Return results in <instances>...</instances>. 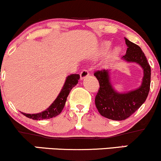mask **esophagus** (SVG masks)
Segmentation results:
<instances>
[{
    "mask_svg": "<svg viewBox=\"0 0 161 161\" xmlns=\"http://www.w3.org/2000/svg\"><path fill=\"white\" fill-rule=\"evenodd\" d=\"M89 74H90V72H89V70H88V69H85L82 70V72H81V73H80L81 79L86 78V77L88 76V75H89Z\"/></svg>",
    "mask_w": 161,
    "mask_h": 161,
    "instance_id": "obj_1",
    "label": "esophagus"
}]
</instances>
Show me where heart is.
I'll return each instance as SVG.
<instances>
[{"mask_svg": "<svg viewBox=\"0 0 161 161\" xmlns=\"http://www.w3.org/2000/svg\"><path fill=\"white\" fill-rule=\"evenodd\" d=\"M110 42H105V43L104 44V47H103V51H108V50L109 49V47H110ZM119 51H120V50H119V47H116V48L114 50V51H113V53H112L113 56H114V57L117 56V55L119 54Z\"/></svg>", "mask_w": 161, "mask_h": 161, "instance_id": "1", "label": "heart"}]
</instances>
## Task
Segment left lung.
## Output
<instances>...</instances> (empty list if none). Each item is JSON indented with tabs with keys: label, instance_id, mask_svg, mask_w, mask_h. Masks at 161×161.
<instances>
[{
	"label": "left lung",
	"instance_id": "left-lung-1",
	"mask_svg": "<svg viewBox=\"0 0 161 161\" xmlns=\"http://www.w3.org/2000/svg\"><path fill=\"white\" fill-rule=\"evenodd\" d=\"M128 46L123 57L128 62H136L144 69V77L140 88L129 93L119 94L113 89L108 70L95 71L100 88L95 96V105L101 116L113 120H124L133 114L145 101L151 85V66L139 46L125 38Z\"/></svg>",
	"mask_w": 161,
	"mask_h": 161
}]
</instances>
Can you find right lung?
Wrapping results in <instances>:
<instances>
[{"instance_id":"1","label":"right lung","mask_w":161,"mask_h":161,"mask_svg":"<svg viewBox=\"0 0 161 161\" xmlns=\"http://www.w3.org/2000/svg\"><path fill=\"white\" fill-rule=\"evenodd\" d=\"M79 78H80V76H79V74H72L69 75L66 78L65 84H64L59 95L57 96L55 101L52 103V104L45 111L36 114H24V113H22V114L26 117H29L32 119H36V120L50 119V118L55 117L56 116L59 115L61 113L64 106H65L66 98H67L70 91L78 83Z\"/></svg>"}]
</instances>
